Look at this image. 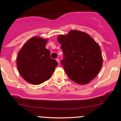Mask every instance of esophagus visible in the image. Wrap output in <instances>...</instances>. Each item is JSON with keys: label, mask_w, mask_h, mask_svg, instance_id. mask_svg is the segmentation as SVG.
Returning a JSON list of instances; mask_svg holds the SVG:
<instances>
[{"label": "esophagus", "mask_w": 121, "mask_h": 121, "mask_svg": "<svg viewBox=\"0 0 121 121\" xmlns=\"http://www.w3.org/2000/svg\"><path fill=\"white\" fill-rule=\"evenodd\" d=\"M56 61H57V63H60V60L58 59V58H56Z\"/></svg>", "instance_id": "obj_1"}]
</instances>
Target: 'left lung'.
Listing matches in <instances>:
<instances>
[{"label": "left lung", "instance_id": "left-lung-1", "mask_svg": "<svg viewBox=\"0 0 121 121\" xmlns=\"http://www.w3.org/2000/svg\"><path fill=\"white\" fill-rule=\"evenodd\" d=\"M57 40L64 56L61 63L68 77L81 85L94 80L101 70L103 60L99 46L93 38L73 30L67 35H59Z\"/></svg>", "mask_w": 121, "mask_h": 121}]
</instances>
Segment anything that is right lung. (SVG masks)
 Returning a JSON list of instances; mask_svg holds the SVG:
<instances>
[{
	"label": "right lung",
	"mask_w": 121,
	"mask_h": 121,
	"mask_svg": "<svg viewBox=\"0 0 121 121\" xmlns=\"http://www.w3.org/2000/svg\"><path fill=\"white\" fill-rule=\"evenodd\" d=\"M48 39L30 38L19 50L17 67L20 75L27 82L39 85L49 80L58 65L51 58L49 50L46 48Z\"/></svg>",
	"instance_id": "right-lung-1"
}]
</instances>
